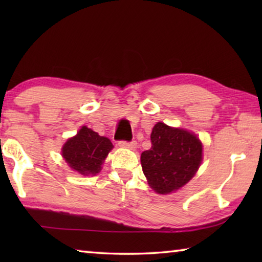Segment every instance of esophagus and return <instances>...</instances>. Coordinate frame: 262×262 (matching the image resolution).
Here are the masks:
<instances>
[{"instance_id": "esophagus-1", "label": "esophagus", "mask_w": 262, "mask_h": 262, "mask_svg": "<svg viewBox=\"0 0 262 262\" xmlns=\"http://www.w3.org/2000/svg\"><path fill=\"white\" fill-rule=\"evenodd\" d=\"M119 145L122 148H127V149H132L134 150L136 148V142L132 141V142H126V141H120L119 142Z\"/></svg>"}]
</instances>
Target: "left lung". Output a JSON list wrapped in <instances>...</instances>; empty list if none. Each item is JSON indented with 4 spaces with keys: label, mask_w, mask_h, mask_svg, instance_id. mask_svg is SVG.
Segmentation results:
<instances>
[{
    "label": "left lung",
    "mask_w": 262,
    "mask_h": 262,
    "mask_svg": "<svg viewBox=\"0 0 262 262\" xmlns=\"http://www.w3.org/2000/svg\"><path fill=\"white\" fill-rule=\"evenodd\" d=\"M151 148L141 154V165L148 183L158 194L183 187L196 173L202 162V143L188 130L163 122L154 126Z\"/></svg>",
    "instance_id": "8db88e82"
}]
</instances>
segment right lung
<instances>
[{
    "label": "right lung",
    "instance_id": "right-lung-1",
    "mask_svg": "<svg viewBox=\"0 0 262 262\" xmlns=\"http://www.w3.org/2000/svg\"><path fill=\"white\" fill-rule=\"evenodd\" d=\"M112 149L110 139L83 126L76 135L63 144L62 157L72 170L83 176H96Z\"/></svg>",
    "mask_w": 262,
    "mask_h": 262
}]
</instances>
